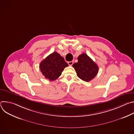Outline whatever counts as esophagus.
I'll return each mask as SVG.
<instances>
[{"instance_id":"34e87169","label":"esophagus","mask_w":134,"mask_h":134,"mask_svg":"<svg viewBox=\"0 0 134 134\" xmlns=\"http://www.w3.org/2000/svg\"><path fill=\"white\" fill-rule=\"evenodd\" d=\"M74 63V62L73 61H71V62H68V64L69 65V66H71Z\"/></svg>"}]
</instances>
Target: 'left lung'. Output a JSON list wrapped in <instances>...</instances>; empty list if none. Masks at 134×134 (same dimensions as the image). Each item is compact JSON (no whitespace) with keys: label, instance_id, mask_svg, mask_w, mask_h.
Wrapping results in <instances>:
<instances>
[{"label":"left lung","instance_id":"8db88e82","mask_svg":"<svg viewBox=\"0 0 134 134\" xmlns=\"http://www.w3.org/2000/svg\"><path fill=\"white\" fill-rule=\"evenodd\" d=\"M77 59L78 62L72 65L77 76L87 82L91 81L98 72V65L86 53L80 54Z\"/></svg>","mask_w":134,"mask_h":134}]
</instances>
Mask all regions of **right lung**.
I'll list each match as a JSON object with an SVG mask.
<instances>
[{"mask_svg": "<svg viewBox=\"0 0 134 134\" xmlns=\"http://www.w3.org/2000/svg\"><path fill=\"white\" fill-rule=\"evenodd\" d=\"M68 66L64 58L57 52L49 55L41 62L40 68L44 77L49 81H54L62 75L64 68Z\"/></svg>", "mask_w": 134, "mask_h": 134, "instance_id": "obj_1", "label": "right lung"}]
</instances>
